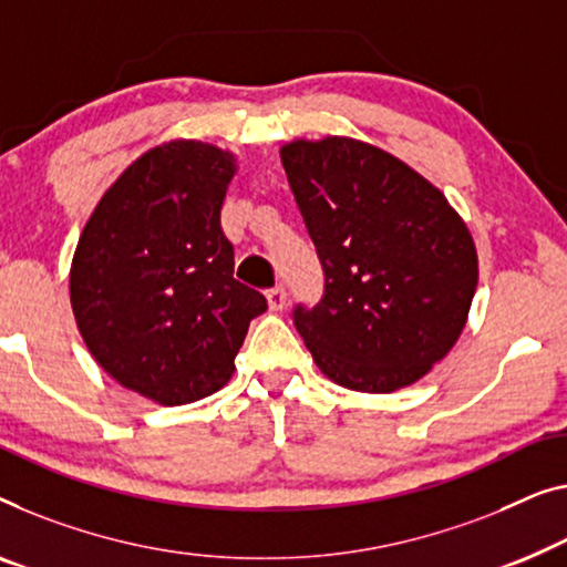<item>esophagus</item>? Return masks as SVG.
<instances>
[{"label": "esophagus", "mask_w": 567, "mask_h": 567, "mask_svg": "<svg viewBox=\"0 0 567 567\" xmlns=\"http://www.w3.org/2000/svg\"><path fill=\"white\" fill-rule=\"evenodd\" d=\"M266 301H268V309L281 311L286 307V289H284V286H274V289H268Z\"/></svg>", "instance_id": "34e87169"}]
</instances>
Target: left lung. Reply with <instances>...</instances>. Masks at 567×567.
Wrapping results in <instances>:
<instances>
[{
  "instance_id": "left-lung-1",
  "label": "left lung",
  "mask_w": 567,
  "mask_h": 567,
  "mask_svg": "<svg viewBox=\"0 0 567 567\" xmlns=\"http://www.w3.org/2000/svg\"><path fill=\"white\" fill-rule=\"evenodd\" d=\"M324 270V297L293 324L327 379L391 393L455 348L478 286V252L437 186L379 145L344 135L281 145Z\"/></svg>"
}]
</instances>
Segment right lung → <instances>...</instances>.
<instances>
[{
    "mask_svg": "<svg viewBox=\"0 0 567 567\" xmlns=\"http://www.w3.org/2000/svg\"><path fill=\"white\" fill-rule=\"evenodd\" d=\"M233 151L168 141L102 194L71 260L69 291L89 352L114 381L161 406L223 389L264 293L235 281L219 227Z\"/></svg>",
    "mask_w": 567,
    "mask_h": 567,
    "instance_id": "obj_1",
    "label": "right lung"
}]
</instances>
